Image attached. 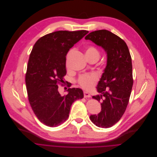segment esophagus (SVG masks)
<instances>
[{
	"label": "esophagus",
	"mask_w": 157,
	"mask_h": 157,
	"mask_svg": "<svg viewBox=\"0 0 157 157\" xmlns=\"http://www.w3.org/2000/svg\"><path fill=\"white\" fill-rule=\"evenodd\" d=\"M83 94H84V98H90L91 97L89 93H88L87 91H84Z\"/></svg>",
	"instance_id": "34e87169"
}]
</instances>
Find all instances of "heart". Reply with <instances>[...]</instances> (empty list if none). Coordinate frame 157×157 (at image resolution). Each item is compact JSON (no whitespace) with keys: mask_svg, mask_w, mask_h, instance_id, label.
Wrapping results in <instances>:
<instances>
[{"mask_svg":"<svg viewBox=\"0 0 157 157\" xmlns=\"http://www.w3.org/2000/svg\"><path fill=\"white\" fill-rule=\"evenodd\" d=\"M74 52V49H71L67 53V59L71 57ZM86 55L87 56L97 55L99 56V51L98 50L93 46H90L87 48L86 50ZM99 76L96 73H90V74H85L79 76L77 79V83L78 85L85 90H90L96 82L98 80Z\"/></svg>","mask_w":157,"mask_h":157,"instance_id":"b5f03b06","label":"heart"}]
</instances>
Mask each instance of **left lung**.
<instances>
[{
	"instance_id": "left-lung-1",
	"label": "left lung",
	"mask_w": 157,
	"mask_h": 157,
	"mask_svg": "<svg viewBox=\"0 0 157 157\" xmlns=\"http://www.w3.org/2000/svg\"><path fill=\"white\" fill-rule=\"evenodd\" d=\"M85 39L101 46L108 56L97 86L100 95L92 97L101 102V111L90 119L99 128H111L122 117L129 103L134 82L131 54L126 42L106 29L92 31Z\"/></svg>"
}]
</instances>
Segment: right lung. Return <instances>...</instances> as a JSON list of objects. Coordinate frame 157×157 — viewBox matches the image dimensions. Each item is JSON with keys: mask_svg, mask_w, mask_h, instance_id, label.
<instances>
[{"mask_svg": "<svg viewBox=\"0 0 157 157\" xmlns=\"http://www.w3.org/2000/svg\"><path fill=\"white\" fill-rule=\"evenodd\" d=\"M88 33L86 30L54 31L41 37L30 53L25 75L28 101L40 121L48 126L54 128L64 122L72 104L83 98L82 90L71 88L70 83L69 93L61 96L58 85L65 83L67 53Z\"/></svg>", "mask_w": 157, "mask_h": 157, "instance_id": "obj_1", "label": "right lung"}]
</instances>
